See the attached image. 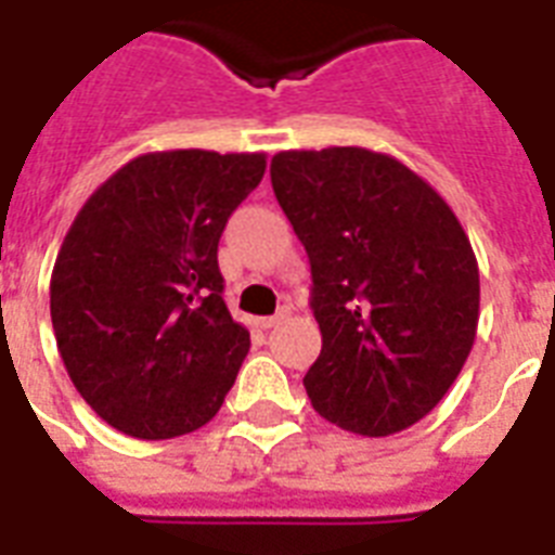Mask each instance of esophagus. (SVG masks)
<instances>
[{"instance_id":"obj_1","label":"esophagus","mask_w":555,"mask_h":555,"mask_svg":"<svg viewBox=\"0 0 555 555\" xmlns=\"http://www.w3.org/2000/svg\"><path fill=\"white\" fill-rule=\"evenodd\" d=\"M287 317H291V308H282V311L273 313V317H261V320H259V328H264V331H268V328H276L279 322H285Z\"/></svg>"}]
</instances>
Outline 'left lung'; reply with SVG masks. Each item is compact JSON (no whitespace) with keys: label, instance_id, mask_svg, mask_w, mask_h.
<instances>
[{"label":"left lung","instance_id":"1","mask_svg":"<svg viewBox=\"0 0 555 555\" xmlns=\"http://www.w3.org/2000/svg\"><path fill=\"white\" fill-rule=\"evenodd\" d=\"M270 181L311 261L313 409L369 438L409 429L473 351L481 282L464 227L417 172L363 146L279 152Z\"/></svg>","mask_w":555,"mask_h":555}]
</instances>
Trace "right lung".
Segmentation results:
<instances>
[{
	"mask_svg": "<svg viewBox=\"0 0 555 555\" xmlns=\"http://www.w3.org/2000/svg\"><path fill=\"white\" fill-rule=\"evenodd\" d=\"M261 152H146L68 227L51 273L65 371L124 435L167 440L212 421L250 351L230 317L218 238L259 186Z\"/></svg>",
	"mask_w": 555,
	"mask_h": 555,
	"instance_id": "1",
	"label": "right lung"
}]
</instances>
